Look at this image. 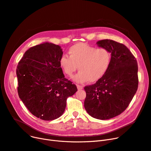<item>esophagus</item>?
<instances>
[{"label":"esophagus","mask_w":151,"mask_h":151,"mask_svg":"<svg viewBox=\"0 0 151 151\" xmlns=\"http://www.w3.org/2000/svg\"><path fill=\"white\" fill-rule=\"evenodd\" d=\"M77 87L78 90H82V89H83V86H82V85H77Z\"/></svg>","instance_id":"1"}]
</instances>
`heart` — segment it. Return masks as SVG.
<instances>
[{"label":"heart","mask_w":151,"mask_h":151,"mask_svg":"<svg viewBox=\"0 0 151 151\" xmlns=\"http://www.w3.org/2000/svg\"><path fill=\"white\" fill-rule=\"evenodd\" d=\"M68 53L69 56L66 55L61 56L60 66L68 77L73 75L78 66L79 72L73 78L77 83L96 82L109 68L111 55L106 48L78 43L69 48Z\"/></svg>","instance_id":"b5f03b06"}]
</instances>
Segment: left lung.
<instances>
[{"mask_svg": "<svg viewBox=\"0 0 151 151\" xmlns=\"http://www.w3.org/2000/svg\"><path fill=\"white\" fill-rule=\"evenodd\" d=\"M97 44L111 53L109 68L95 84L85 86V110L92 117L107 120L119 116L128 106L138 87V63L124 44L112 40Z\"/></svg>", "mask_w": 151, "mask_h": 151, "instance_id": "obj_1", "label": "left lung"}]
</instances>
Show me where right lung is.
Listing matches in <instances>:
<instances>
[{"label": "right lung", "instance_id": "add662e5", "mask_svg": "<svg viewBox=\"0 0 151 151\" xmlns=\"http://www.w3.org/2000/svg\"><path fill=\"white\" fill-rule=\"evenodd\" d=\"M63 53L59 45L45 42L28 49L17 66L19 97L29 112L42 120L61 116L68 98L77 91L60 66Z\"/></svg>", "mask_w": 151, "mask_h": 151}]
</instances>
